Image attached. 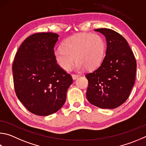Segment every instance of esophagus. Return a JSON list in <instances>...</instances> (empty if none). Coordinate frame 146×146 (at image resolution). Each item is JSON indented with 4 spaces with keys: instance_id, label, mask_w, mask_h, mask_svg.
I'll use <instances>...</instances> for the list:
<instances>
[{
    "instance_id": "esophagus-1",
    "label": "esophagus",
    "mask_w": 146,
    "mask_h": 146,
    "mask_svg": "<svg viewBox=\"0 0 146 146\" xmlns=\"http://www.w3.org/2000/svg\"><path fill=\"white\" fill-rule=\"evenodd\" d=\"M79 76H80V75H76V74H72V78H73V80H76V79Z\"/></svg>"
}]
</instances>
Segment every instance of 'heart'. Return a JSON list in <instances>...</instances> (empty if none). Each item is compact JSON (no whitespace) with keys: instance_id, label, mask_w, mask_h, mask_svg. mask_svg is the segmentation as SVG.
Instances as JSON below:
<instances>
[{"instance_id":"b5f03b06","label":"heart","mask_w":146,"mask_h":146,"mask_svg":"<svg viewBox=\"0 0 146 146\" xmlns=\"http://www.w3.org/2000/svg\"><path fill=\"white\" fill-rule=\"evenodd\" d=\"M105 52V41L99 34L79 33L66 38L62 47L54 50V55L57 64L65 71L71 70L75 60L78 68L91 70L102 63Z\"/></svg>"}]
</instances>
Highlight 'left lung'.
Masks as SVG:
<instances>
[{"label":"left lung","instance_id":"8db88e82","mask_svg":"<svg viewBox=\"0 0 146 146\" xmlns=\"http://www.w3.org/2000/svg\"><path fill=\"white\" fill-rule=\"evenodd\" d=\"M105 36L106 55L102 64L86 75L87 99L101 108H117L128 98L135 80L137 62L126 39L110 29H95Z\"/></svg>","mask_w":146,"mask_h":146}]
</instances>
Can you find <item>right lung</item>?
<instances>
[{"mask_svg": "<svg viewBox=\"0 0 146 146\" xmlns=\"http://www.w3.org/2000/svg\"><path fill=\"white\" fill-rule=\"evenodd\" d=\"M59 35L36 33L26 38L15 55L12 70L17 96L31 113L46 116L57 112L73 83L57 64L54 46Z\"/></svg>", "mask_w": 146, "mask_h": 146, "instance_id": "obj_1", "label": "right lung"}]
</instances>
